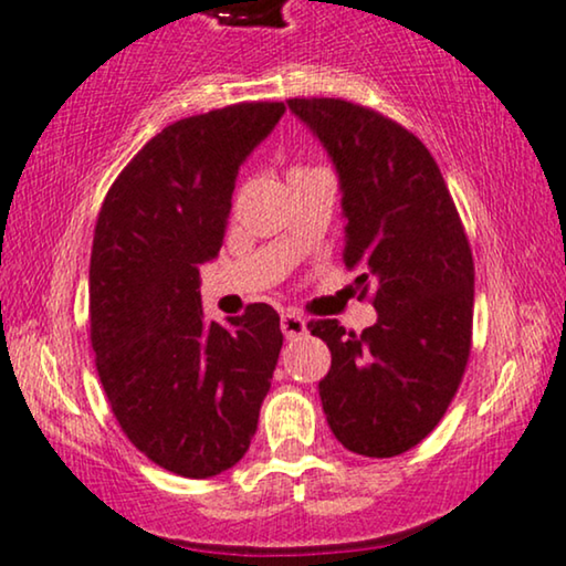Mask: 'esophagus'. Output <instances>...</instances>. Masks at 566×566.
Here are the masks:
<instances>
[{
  "mask_svg": "<svg viewBox=\"0 0 566 566\" xmlns=\"http://www.w3.org/2000/svg\"><path fill=\"white\" fill-rule=\"evenodd\" d=\"M279 326H282V332H284V336H287V339L307 332V321L300 316V313H295V311L282 313V321H279Z\"/></svg>",
  "mask_w": 566,
  "mask_h": 566,
  "instance_id": "esophagus-1",
  "label": "esophagus"
}]
</instances>
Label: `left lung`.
Wrapping results in <instances>:
<instances>
[{
  "label": "left lung",
  "instance_id": "obj_1",
  "mask_svg": "<svg viewBox=\"0 0 566 566\" xmlns=\"http://www.w3.org/2000/svg\"><path fill=\"white\" fill-rule=\"evenodd\" d=\"M332 159L345 213V266L374 282L376 324L311 321L332 349L318 395L336 441L397 457L439 426L473 336L475 269L460 213L428 148L384 114L342 98H290Z\"/></svg>",
  "mask_w": 566,
  "mask_h": 566
}]
</instances>
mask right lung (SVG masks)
Here are the masks:
<instances>
[{"label":"right lung","mask_w":566,"mask_h":566,"mask_svg":"<svg viewBox=\"0 0 566 566\" xmlns=\"http://www.w3.org/2000/svg\"><path fill=\"white\" fill-rule=\"evenodd\" d=\"M284 114L234 104L164 127L123 169L91 250V345L114 418L159 468L211 478L248 452L282 328L266 303L203 318L200 263L219 255L238 169Z\"/></svg>","instance_id":"obj_1"}]
</instances>
